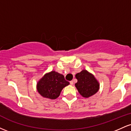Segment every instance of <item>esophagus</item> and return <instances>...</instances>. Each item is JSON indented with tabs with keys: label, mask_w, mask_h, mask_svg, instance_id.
<instances>
[{
	"label": "esophagus",
	"mask_w": 131,
	"mask_h": 131,
	"mask_svg": "<svg viewBox=\"0 0 131 131\" xmlns=\"http://www.w3.org/2000/svg\"><path fill=\"white\" fill-rule=\"evenodd\" d=\"M70 84H71V85H73V84H74V82H73V81H71L70 82Z\"/></svg>",
	"instance_id": "esophagus-1"
}]
</instances>
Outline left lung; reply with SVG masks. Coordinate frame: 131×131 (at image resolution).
I'll return each instance as SVG.
<instances>
[{"label":"left lung","mask_w":131,"mask_h":131,"mask_svg":"<svg viewBox=\"0 0 131 131\" xmlns=\"http://www.w3.org/2000/svg\"><path fill=\"white\" fill-rule=\"evenodd\" d=\"M78 82L75 84L78 92L82 97L88 98L99 91V84L92 74L88 71L82 70L76 74Z\"/></svg>","instance_id":"8db88e82"}]
</instances>
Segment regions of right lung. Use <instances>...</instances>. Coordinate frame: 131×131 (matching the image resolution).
I'll return each mask as SVG.
<instances>
[{
  "label": "right lung",
  "mask_w": 131,
  "mask_h": 131,
  "mask_svg": "<svg viewBox=\"0 0 131 131\" xmlns=\"http://www.w3.org/2000/svg\"><path fill=\"white\" fill-rule=\"evenodd\" d=\"M63 75L53 71L45 74L37 84V91L42 96L50 99H55L60 94L61 90L69 85Z\"/></svg>",
  "instance_id": "add662e5"
}]
</instances>
